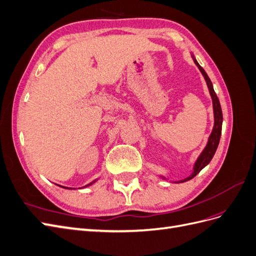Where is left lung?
I'll return each mask as SVG.
<instances>
[{
  "label": "left lung",
  "mask_w": 256,
  "mask_h": 256,
  "mask_svg": "<svg viewBox=\"0 0 256 256\" xmlns=\"http://www.w3.org/2000/svg\"><path fill=\"white\" fill-rule=\"evenodd\" d=\"M191 56L193 58V62H194L196 65L200 69V72H202L204 79L206 81L207 88H208V90H209V94H210V97H212V109H214V122L212 131L210 136H209V138H208V141H207V144L205 146V148L203 150L202 152L200 154V156L198 157L196 161L194 162V166H193L192 173L188 177L184 178V180H173V182H176V184L184 182H188V180H192L193 177L196 176L209 164V162L212 161L216 148H218V145H219V142H220V138H221V131H222V122H223L222 110H221V106H220L219 99H218V97H216V92L214 90L212 83L210 79H209V76H207V74L205 72L204 69L200 67V64L198 63V60H196L194 56H193V54H191ZM159 177L162 178V180H168V178L166 176H164V175H159ZM168 182H172V180H168Z\"/></svg>",
  "instance_id": "left-lung-1"
}]
</instances>
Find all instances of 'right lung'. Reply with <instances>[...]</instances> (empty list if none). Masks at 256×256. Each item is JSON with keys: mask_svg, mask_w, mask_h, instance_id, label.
Wrapping results in <instances>:
<instances>
[{"mask_svg": "<svg viewBox=\"0 0 256 256\" xmlns=\"http://www.w3.org/2000/svg\"><path fill=\"white\" fill-rule=\"evenodd\" d=\"M98 180V178H97V180H92V182H90V184H88L86 186H84V187H82V188H86V187H88V186H90V184H94V182H96ZM60 187H62V188H65V189H72V188H68V187H64V186H60ZM81 189V188H80Z\"/></svg>", "mask_w": 256, "mask_h": 256, "instance_id": "right-lung-1", "label": "right lung"}]
</instances>
